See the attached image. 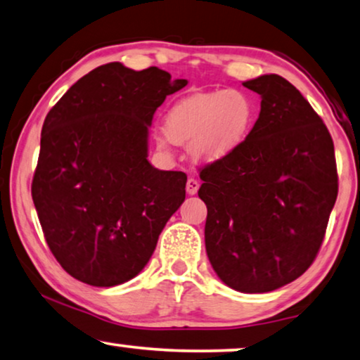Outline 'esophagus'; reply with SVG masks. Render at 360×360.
I'll list each match as a JSON object with an SVG mask.
<instances>
[{
  "instance_id": "obj_1",
  "label": "esophagus",
  "mask_w": 360,
  "mask_h": 360,
  "mask_svg": "<svg viewBox=\"0 0 360 360\" xmlns=\"http://www.w3.org/2000/svg\"><path fill=\"white\" fill-rule=\"evenodd\" d=\"M198 188H200V181L190 176V179L186 180V193H188V195H196Z\"/></svg>"
}]
</instances>
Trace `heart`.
Returning a JSON list of instances; mask_svg holds the SVG:
<instances>
[{"label": "heart", "mask_w": 360, "mask_h": 360, "mask_svg": "<svg viewBox=\"0 0 360 360\" xmlns=\"http://www.w3.org/2000/svg\"><path fill=\"white\" fill-rule=\"evenodd\" d=\"M253 122L255 105L248 94L236 89L195 94L172 105L159 143L190 144L196 160L216 162L240 148Z\"/></svg>", "instance_id": "1"}]
</instances>
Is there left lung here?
I'll return each mask as SVG.
<instances>
[{
  "label": "left lung",
  "mask_w": 360,
  "mask_h": 360,
  "mask_svg": "<svg viewBox=\"0 0 360 360\" xmlns=\"http://www.w3.org/2000/svg\"><path fill=\"white\" fill-rule=\"evenodd\" d=\"M262 110L240 148L200 169L206 253L229 288L271 292L310 268L338 196L335 144L309 101L278 75L243 82Z\"/></svg>",
  "instance_id": "1"
}]
</instances>
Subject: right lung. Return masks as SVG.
Segmentation results:
<instances>
[{
  "instance_id": "right-lung-1",
  "label": "right lung",
  "mask_w": 360,
  "mask_h": 360,
  "mask_svg": "<svg viewBox=\"0 0 360 360\" xmlns=\"http://www.w3.org/2000/svg\"><path fill=\"white\" fill-rule=\"evenodd\" d=\"M186 82L115 61L82 76L46 115L32 200L50 252L81 283L133 279L184 202L186 175L149 164L148 131Z\"/></svg>"
}]
</instances>
